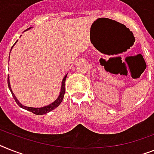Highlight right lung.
I'll use <instances>...</instances> for the list:
<instances>
[{"label": "right lung", "mask_w": 154, "mask_h": 154, "mask_svg": "<svg viewBox=\"0 0 154 154\" xmlns=\"http://www.w3.org/2000/svg\"><path fill=\"white\" fill-rule=\"evenodd\" d=\"M31 28H32V27H30V28L26 29L25 31L30 30V29H31ZM16 42H17V41H16V42H15V44L13 45V46L16 45ZM12 47H11V49H12ZM67 75L68 74H66L65 75H64V77L63 78V79H62L60 91L59 96L57 97V98L56 99L55 101H53V102H52L51 104H49V105H45V106H43V107H40V108L28 107V106H25V105H22V104L20 102V101H19V100L17 99V97H16V95L14 94V93L12 92V91H11V85H10V81H9V75L8 76V88H9L10 91H11V94H12L14 99H15V101H16V102L17 103V105H19L20 107H21L22 109H26V110H27V111L31 112H33V113H34V114H36V115H43V114L48 113V112H51L52 110H53V109H56L57 107H58V106L60 105V103L62 102V101H63V97H64V93H65V80H66V78H67Z\"/></svg>", "instance_id": "obj_1"}]
</instances>
